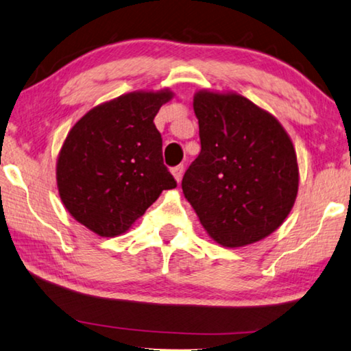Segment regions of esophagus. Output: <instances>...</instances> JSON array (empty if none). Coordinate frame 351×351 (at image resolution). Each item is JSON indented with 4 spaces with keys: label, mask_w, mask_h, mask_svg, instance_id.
<instances>
[{
    "label": "esophagus",
    "mask_w": 351,
    "mask_h": 351,
    "mask_svg": "<svg viewBox=\"0 0 351 351\" xmlns=\"http://www.w3.org/2000/svg\"><path fill=\"white\" fill-rule=\"evenodd\" d=\"M171 171H172V176L176 177V180L180 182L182 180V176H183V165H177Z\"/></svg>",
    "instance_id": "esophagus-1"
}]
</instances>
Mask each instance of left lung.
Returning a JSON list of instances; mask_svg holds the SVG:
<instances>
[{"instance_id": "obj_1", "label": "left lung", "mask_w": 351, "mask_h": 351, "mask_svg": "<svg viewBox=\"0 0 351 351\" xmlns=\"http://www.w3.org/2000/svg\"><path fill=\"white\" fill-rule=\"evenodd\" d=\"M200 154L182 189L204 228L223 247H243L275 232L298 189L294 146L281 124L247 97L194 96Z\"/></svg>"}]
</instances>
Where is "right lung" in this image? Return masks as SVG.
<instances>
[{"mask_svg":"<svg viewBox=\"0 0 351 351\" xmlns=\"http://www.w3.org/2000/svg\"><path fill=\"white\" fill-rule=\"evenodd\" d=\"M168 90L135 91L90 110L74 124L57 160V186L74 219L99 237L124 233L177 182L163 163L154 124Z\"/></svg>","mask_w":351,"mask_h":351,"instance_id":"obj_1","label":"right lung"}]
</instances>
